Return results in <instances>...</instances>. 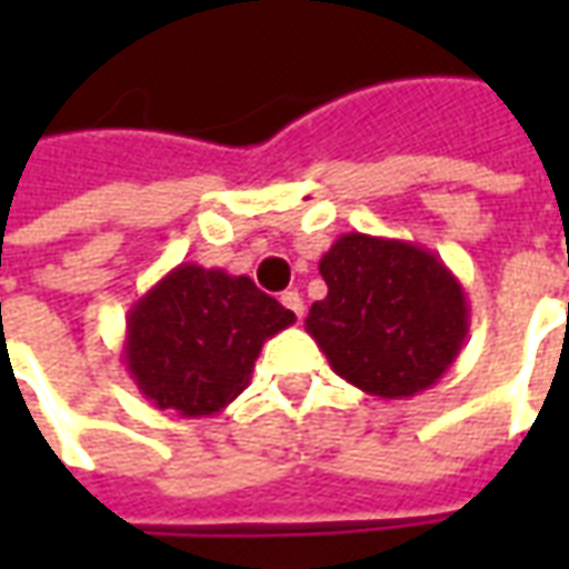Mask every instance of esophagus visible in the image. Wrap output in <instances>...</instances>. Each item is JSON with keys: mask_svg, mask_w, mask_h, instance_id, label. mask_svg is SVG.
I'll return each mask as SVG.
<instances>
[{"mask_svg": "<svg viewBox=\"0 0 569 569\" xmlns=\"http://www.w3.org/2000/svg\"><path fill=\"white\" fill-rule=\"evenodd\" d=\"M280 301H283V308H289L292 313H296L298 320L305 317V298H301V292H298V289H286L283 296H280Z\"/></svg>", "mask_w": 569, "mask_h": 569, "instance_id": "34e87169", "label": "esophagus"}]
</instances>
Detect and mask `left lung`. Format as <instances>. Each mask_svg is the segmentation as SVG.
Returning a JSON list of instances; mask_svg holds the SVG:
<instances>
[{"label": "left lung", "mask_w": 569, "mask_h": 569, "mask_svg": "<svg viewBox=\"0 0 569 569\" xmlns=\"http://www.w3.org/2000/svg\"><path fill=\"white\" fill-rule=\"evenodd\" d=\"M329 296L305 329L335 375L381 399L429 390L463 350L469 301L429 249L350 231L320 259Z\"/></svg>", "instance_id": "obj_1"}]
</instances>
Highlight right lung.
<instances>
[{
  "mask_svg": "<svg viewBox=\"0 0 569 569\" xmlns=\"http://www.w3.org/2000/svg\"><path fill=\"white\" fill-rule=\"evenodd\" d=\"M292 322L249 277L182 261L130 308L124 362L154 408L210 418L247 390L261 345Z\"/></svg>",
  "mask_w": 569,
  "mask_h": 569,
  "instance_id": "add662e5",
  "label": "right lung"
}]
</instances>
